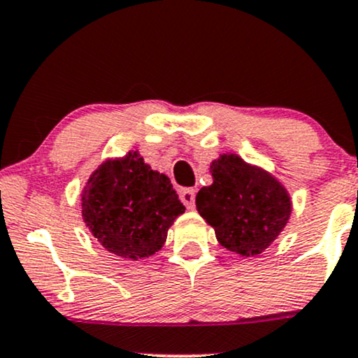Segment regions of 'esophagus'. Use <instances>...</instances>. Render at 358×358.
<instances>
[{
	"instance_id": "obj_1",
	"label": "esophagus",
	"mask_w": 358,
	"mask_h": 358,
	"mask_svg": "<svg viewBox=\"0 0 358 358\" xmlns=\"http://www.w3.org/2000/svg\"><path fill=\"white\" fill-rule=\"evenodd\" d=\"M180 200H182L188 210H193L195 208V190L193 188H185V190L180 192Z\"/></svg>"
}]
</instances>
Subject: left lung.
Segmentation results:
<instances>
[{"mask_svg": "<svg viewBox=\"0 0 358 358\" xmlns=\"http://www.w3.org/2000/svg\"><path fill=\"white\" fill-rule=\"evenodd\" d=\"M210 173L213 183L196 193V210L225 249L245 257L257 256L289 220L286 188L268 171L232 153L213 159Z\"/></svg>", "mask_w": 358, "mask_h": 358, "instance_id": "1", "label": "left lung"}]
</instances>
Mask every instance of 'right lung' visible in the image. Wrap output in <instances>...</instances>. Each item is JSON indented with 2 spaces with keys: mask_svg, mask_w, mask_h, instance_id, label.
<instances>
[{
  "mask_svg": "<svg viewBox=\"0 0 358 358\" xmlns=\"http://www.w3.org/2000/svg\"><path fill=\"white\" fill-rule=\"evenodd\" d=\"M183 212L170 178L151 170L138 151L102 163L82 192V217L92 236L133 261L158 252Z\"/></svg>",
  "mask_w": 358,
  "mask_h": 358,
  "instance_id": "obj_1",
  "label": "right lung"
}]
</instances>
